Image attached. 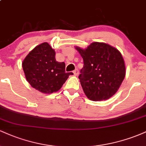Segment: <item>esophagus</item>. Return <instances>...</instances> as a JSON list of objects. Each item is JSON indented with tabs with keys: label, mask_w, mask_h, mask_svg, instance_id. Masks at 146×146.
<instances>
[{
	"label": "esophagus",
	"mask_w": 146,
	"mask_h": 146,
	"mask_svg": "<svg viewBox=\"0 0 146 146\" xmlns=\"http://www.w3.org/2000/svg\"><path fill=\"white\" fill-rule=\"evenodd\" d=\"M73 74H74L75 76H78L79 75V71L78 69H75L74 71H73Z\"/></svg>",
	"instance_id": "obj_1"
}]
</instances>
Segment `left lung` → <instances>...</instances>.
Returning a JSON list of instances; mask_svg holds the SVG:
<instances>
[{
	"label": "left lung",
	"instance_id": "8db88e82",
	"mask_svg": "<svg viewBox=\"0 0 146 146\" xmlns=\"http://www.w3.org/2000/svg\"><path fill=\"white\" fill-rule=\"evenodd\" d=\"M84 66L79 75L85 95L93 101L106 100L116 93L125 75L121 53L109 44L95 42L86 49L78 47Z\"/></svg>",
	"mask_w": 146,
	"mask_h": 146
}]
</instances>
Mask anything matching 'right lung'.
I'll return each instance as SVG.
<instances>
[{
  "label": "right lung",
  "mask_w": 146,
  "mask_h": 146,
  "mask_svg": "<svg viewBox=\"0 0 146 146\" xmlns=\"http://www.w3.org/2000/svg\"><path fill=\"white\" fill-rule=\"evenodd\" d=\"M55 55L47 42L42 43L29 52L22 64L28 82L41 93L58 91L73 74L65 72V63L57 62Z\"/></svg>",
  "instance_id": "1"
}]
</instances>
